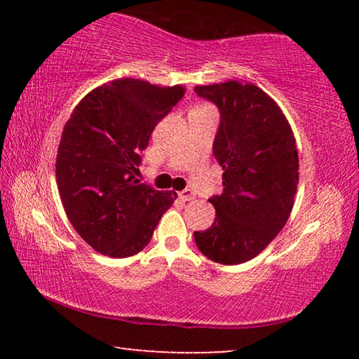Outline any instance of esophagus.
<instances>
[{"instance_id": "esophagus-1", "label": "esophagus", "mask_w": 359, "mask_h": 359, "mask_svg": "<svg viewBox=\"0 0 359 359\" xmlns=\"http://www.w3.org/2000/svg\"><path fill=\"white\" fill-rule=\"evenodd\" d=\"M179 198L182 201H191V199H194V193L193 190H190V188H185V190L179 191Z\"/></svg>"}]
</instances>
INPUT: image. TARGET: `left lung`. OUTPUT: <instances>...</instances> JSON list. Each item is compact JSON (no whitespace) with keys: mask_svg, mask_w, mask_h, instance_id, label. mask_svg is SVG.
<instances>
[{"mask_svg":"<svg viewBox=\"0 0 359 359\" xmlns=\"http://www.w3.org/2000/svg\"><path fill=\"white\" fill-rule=\"evenodd\" d=\"M194 92L220 111L212 150L223 168V193L209 198L215 220L194 231V242L215 263H245L271 244L293 209L299 180L293 131L253 83L198 85Z\"/></svg>","mask_w":359,"mask_h":359,"instance_id":"1","label":"left lung"}]
</instances>
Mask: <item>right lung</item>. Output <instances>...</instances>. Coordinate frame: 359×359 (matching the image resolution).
Masks as SVG:
<instances>
[{
  "label": "right lung",
  "mask_w": 359,
  "mask_h": 359,
  "mask_svg": "<svg viewBox=\"0 0 359 359\" xmlns=\"http://www.w3.org/2000/svg\"><path fill=\"white\" fill-rule=\"evenodd\" d=\"M185 93L139 79H117L90 92L66 121L57 185L79 236L112 258L142 250L177 194L137 180L142 150L158 121Z\"/></svg>",
  "instance_id": "right-lung-1"
}]
</instances>
